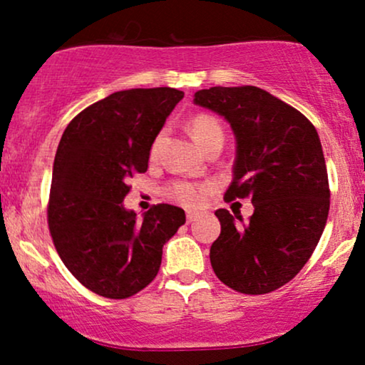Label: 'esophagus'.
Here are the masks:
<instances>
[{"instance_id": "obj_1", "label": "esophagus", "mask_w": 365, "mask_h": 365, "mask_svg": "<svg viewBox=\"0 0 365 365\" xmlns=\"http://www.w3.org/2000/svg\"><path fill=\"white\" fill-rule=\"evenodd\" d=\"M197 217H199V212H195V211H187V223H192V221H195Z\"/></svg>"}]
</instances>
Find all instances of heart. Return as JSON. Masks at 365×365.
<instances>
[{
  "instance_id": "heart-1",
  "label": "heart",
  "mask_w": 365,
  "mask_h": 365,
  "mask_svg": "<svg viewBox=\"0 0 365 365\" xmlns=\"http://www.w3.org/2000/svg\"><path fill=\"white\" fill-rule=\"evenodd\" d=\"M188 132L200 149H206L212 142H223V128L216 118L209 115H197L188 121ZM209 190V185L178 182L170 188V195L185 206H199Z\"/></svg>"
}]
</instances>
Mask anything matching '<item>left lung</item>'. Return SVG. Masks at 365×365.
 Here are the masks:
<instances>
[{
    "mask_svg": "<svg viewBox=\"0 0 365 365\" xmlns=\"http://www.w3.org/2000/svg\"><path fill=\"white\" fill-rule=\"evenodd\" d=\"M194 104L228 121L237 142L225 199L250 197L254 215L217 209L221 233L211 266L226 287L261 295L295 278L322 235L329 211L324 154L300 111L254 86L197 91Z\"/></svg>",
    "mask_w": 365,
    "mask_h": 365,
    "instance_id": "8db88e82",
    "label": "left lung"
}]
</instances>
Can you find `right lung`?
I'll use <instances>...</instances> for the list:
<instances>
[{
	"label": "right lung",
	"instance_id": "add662e5",
	"mask_svg": "<svg viewBox=\"0 0 365 365\" xmlns=\"http://www.w3.org/2000/svg\"><path fill=\"white\" fill-rule=\"evenodd\" d=\"M183 92L171 87L113 92L63 132L53 165L48 225L63 264L83 287L127 299L156 278L163 245L185 211L158 204L142 220L123 206L127 180L148 171L149 154Z\"/></svg>",
	"mask_w": 365,
	"mask_h": 365
}]
</instances>
